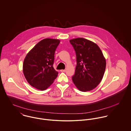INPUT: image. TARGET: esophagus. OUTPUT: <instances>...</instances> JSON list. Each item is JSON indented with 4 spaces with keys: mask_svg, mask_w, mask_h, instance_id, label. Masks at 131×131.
Here are the masks:
<instances>
[{
    "mask_svg": "<svg viewBox=\"0 0 131 131\" xmlns=\"http://www.w3.org/2000/svg\"><path fill=\"white\" fill-rule=\"evenodd\" d=\"M60 72H62V73L65 72H66V70H60Z\"/></svg>",
    "mask_w": 131,
    "mask_h": 131,
    "instance_id": "esophagus-1",
    "label": "esophagus"
}]
</instances>
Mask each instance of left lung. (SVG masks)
<instances>
[{
	"instance_id": "left-lung-1",
	"label": "left lung",
	"mask_w": 131,
	"mask_h": 131,
	"mask_svg": "<svg viewBox=\"0 0 131 131\" xmlns=\"http://www.w3.org/2000/svg\"><path fill=\"white\" fill-rule=\"evenodd\" d=\"M76 54L77 66L73 81L81 91L95 88L100 83L105 72L106 60L99 46L83 38L70 40Z\"/></svg>"
}]
</instances>
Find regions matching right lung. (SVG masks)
Wrapping results in <instances>:
<instances>
[{
    "instance_id": "add662e5",
    "label": "right lung",
    "mask_w": 131,
    "mask_h": 131,
    "mask_svg": "<svg viewBox=\"0 0 131 131\" xmlns=\"http://www.w3.org/2000/svg\"><path fill=\"white\" fill-rule=\"evenodd\" d=\"M60 43L58 39L42 40L28 53L23 66V73L29 84L40 90L47 89L58 73L53 64L54 53Z\"/></svg>"
}]
</instances>
